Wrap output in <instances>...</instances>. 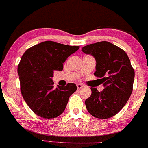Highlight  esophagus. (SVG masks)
<instances>
[{
	"label": "esophagus",
	"instance_id": "1",
	"mask_svg": "<svg viewBox=\"0 0 148 148\" xmlns=\"http://www.w3.org/2000/svg\"><path fill=\"white\" fill-rule=\"evenodd\" d=\"M84 87V85L83 84H80V83H79V84H77V89H82V88H83Z\"/></svg>",
	"mask_w": 148,
	"mask_h": 148
}]
</instances>
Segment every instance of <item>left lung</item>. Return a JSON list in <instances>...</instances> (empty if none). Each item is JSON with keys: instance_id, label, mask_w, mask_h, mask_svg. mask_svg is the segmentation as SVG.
Segmentation results:
<instances>
[{"instance_id": "8db88e82", "label": "left lung", "mask_w": 148, "mask_h": 148, "mask_svg": "<svg viewBox=\"0 0 148 148\" xmlns=\"http://www.w3.org/2000/svg\"><path fill=\"white\" fill-rule=\"evenodd\" d=\"M82 52L96 60L94 75L105 89L99 92L91 87L92 94L85 100L88 112L95 118L109 119L116 115L128 101L133 90L134 70L125 51L106 41L86 45Z\"/></svg>"}]
</instances>
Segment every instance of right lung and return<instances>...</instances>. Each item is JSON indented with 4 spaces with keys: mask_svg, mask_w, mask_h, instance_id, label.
Returning <instances> with one entry per match:
<instances>
[{
    "mask_svg": "<svg viewBox=\"0 0 148 148\" xmlns=\"http://www.w3.org/2000/svg\"><path fill=\"white\" fill-rule=\"evenodd\" d=\"M79 46L45 41L31 47L18 66L20 90L33 112L44 119H53L64 111L69 98L77 90L74 83L54 88V71H62L64 63Z\"/></svg>",
    "mask_w": 148,
    "mask_h": 148,
    "instance_id": "obj_1",
    "label": "right lung"
}]
</instances>
